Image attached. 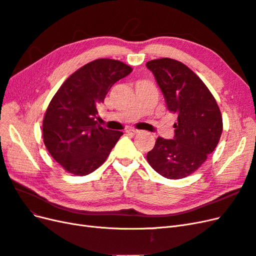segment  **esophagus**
<instances>
[{"instance_id":"esophagus-1","label":"esophagus","mask_w":256,"mask_h":256,"mask_svg":"<svg viewBox=\"0 0 256 256\" xmlns=\"http://www.w3.org/2000/svg\"><path fill=\"white\" fill-rule=\"evenodd\" d=\"M126 132L129 134H136L140 132V130L134 129V128H128V129L126 130Z\"/></svg>"}]
</instances>
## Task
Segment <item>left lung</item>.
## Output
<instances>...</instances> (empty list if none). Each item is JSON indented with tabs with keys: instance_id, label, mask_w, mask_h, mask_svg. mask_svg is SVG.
Returning <instances> with one entry per match:
<instances>
[{
	"instance_id": "left-lung-1",
	"label": "left lung",
	"mask_w": 256,
	"mask_h": 256,
	"mask_svg": "<svg viewBox=\"0 0 256 256\" xmlns=\"http://www.w3.org/2000/svg\"><path fill=\"white\" fill-rule=\"evenodd\" d=\"M146 66L164 92L168 111L177 114L173 140L158 136L146 159L161 176L182 180L196 172L218 145L221 111L205 83L182 62L164 58Z\"/></svg>"
}]
</instances>
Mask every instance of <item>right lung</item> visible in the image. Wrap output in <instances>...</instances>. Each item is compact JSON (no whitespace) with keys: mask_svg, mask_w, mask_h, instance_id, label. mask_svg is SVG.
<instances>
[{"mask_svg":"<svg viewBox=\"0 0 256 256\" xmlns=\"http://www.w3.org/2000/svg\"><path fill=\"white\" fill-rule=\"evenodd\" d=\"M131 72L120 60H95L69 76L51 99L42 120L44 143L66 172L78 176L94 172L122 136L95 120L97 106L112 85Z\"/></svg>","mask_w":256,"mask_h":256,"instance_id":"add662e5","label":"right lung"}]
</instances>
